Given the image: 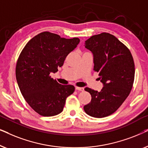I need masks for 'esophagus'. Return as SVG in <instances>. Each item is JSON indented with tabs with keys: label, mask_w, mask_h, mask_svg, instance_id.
<instances>
[{
	"label": "esophagus",
	"mask_w": 148,
	"mask_h": 148,
	"mask_svg": "<svg viewBox=\"0 0 148 148\" xmlns=\"http://www.w3.org/2000/svg\"><path fill=\"white\" fill-rule=\"evenodd\" d=\"M75 90H78V91H81V92H83V91L84 90V88H79V87H76Z\"/></svg>",
	"instance_id": "esophagus-1"
}]
</instances>
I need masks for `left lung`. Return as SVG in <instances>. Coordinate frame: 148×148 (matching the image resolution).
Masks as SVG:
<instances>
[{"mask_svg": "<svg viewBox=\"0 0 148 148\" xmlns=\"http://www.w3.org/2000/svg\"><path fill=\"white\" fill-rule=\"evenodd\" d=\"M85 47L92 52L94 70L103 84L100 92L86 88L92 100L84 109L96 118L114 113L130 94L135 77V64L126 46L112 34L102 33L87 40Z\"/></svg>", "mask_w": 148, "mask_h": 148, "instance_id": "left-lung-1", "label": "left lung"}]
</instances>
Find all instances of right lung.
<instances>
[{
  "mask_svg": "<svg viewBox=\"0 0 148 148\" xmlns=\"http://www.w3.org/2000/svg\"><path fill=\"white\" fill-rule=\"evenodd\" d=\"M79 42L78 38L66 39L44 32L30 40L20 54L15 69L18 86L28 104L42 116L60 114L74 92L73 86L58 84L50 73L58 71Z\"/></svg>",
  "mask_w": 148,
  "mask_h": 148,
  "instance_id": "1",
  "label": "right lung"
}]
</instances>
